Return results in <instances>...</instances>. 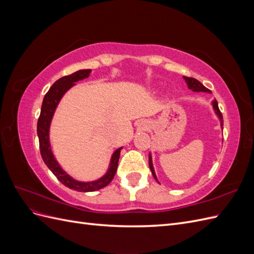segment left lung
<instances>
[{"mask_svg": "<svg viewBox=\"0 0 254 254\" xmlns=\"http://www.w3.org/2000/svg\"><path fill=\"white\" fill-rule=\"evenodd\" d=\"M183 79L186 80L187 84H188V88L190 90H191L193 92H206V93H211V91L209 89H206L203 84L201 82H199L197 79L195 78H190V77H186V76H183ZM212 107H213V110L215 112V114H216V117L218 118L219 122H220V128L222 129L224 127V120H222V115H221V112L219 111V108H218V104H217V101L216 99H214V101L212 102ZM148 160H149V168L151 171V174L153 176V178L156 179L157 182L158 181V178L156 176V173H155V168H153V164H152V158H151V153L149 152V156H148Z\"/></svg>", "mask_w": 254, "mask_h": 254, "instance_id": "8db88e82", "label": "left lung"}]
</instances>
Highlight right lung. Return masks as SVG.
Here are the masks:
<instances>
[{"instance_id": "obj_1", "label": "right lung", "mask_w": 254, "mask_h": 254, "mask_svg": "<svg viewBox=\"0 0 254 254\" xmlns=\"http://www.w3.org/2000/svg\"><path fill=\"white\" fill-rule=\"evenodd\" d=\"M92 70H79L71 75L61 77L60 79L54 82V84L50 88L49 92L43 98L41 113L37 124V133L38 137H39L40 152L45 165L50 168V171L57 177V179L64 186L77 191H95L108 186L112 181L115 173H117L120 153L123 149V147H120L112 153L108 170L106 171V173L101 178L93 181L76 180L61 167L57 159L54 156L50 141V129L54 114H55L61 98L64 97L66 92L72 87L76 86L75 82L88 78Z\"/></svg>"}]
</instances>
